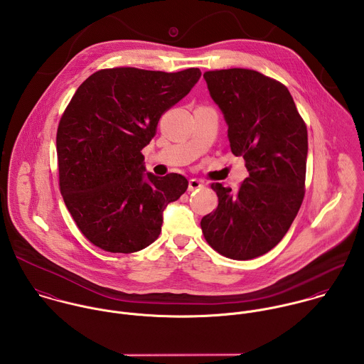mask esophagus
Here are the masks:
<instances>
[{"label": "esophagus", "instance_id": "34e87169", "mask_svg": "<svg viewBox=\"0 0 364 364\" xmlns=\"http://www.w3.org/2000/svg\"><path fill=\"white\" fill-rule=\"evenodd\" d=\"M200 188H203V183L199 179H191L189 181V191H196V189H200Z\"/></svg>", "mask_w": 364, "mask_h": 364}]
</instances>
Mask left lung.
I'll list each match as a JSON object with an SVG mask.
<instances>
[{"mask_svg":"<svg viewBox=\"0 0 364 364\" xmlns=\"http://www.w3.org/2000/svg\"><path fill=\"white\" fill-rule=\"evenodd\" d=\"M229 125L230 149L242 156L248 178L239 188L212 183L219 198L202 232L232 259H251L274 248L289 230L305 196L306 124L288 89L251 69L203 73Z\"/></svg>","mask_w":364,"mask_h":364,"instance_id":"obj_1","label":"left lung"}]
</instances>
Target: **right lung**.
I'll return each mask as SVG.
<instances>
[{
  "label": "right lung",
  "instance_id": "1",
  "mask_svg": "<svg viewBox=\"0 0 364 364\" xmlns=\"http://www.w3.org/2000/svg\"><path fill=\"white\" fill-rule=\"evenodd\" d=\"M136 68L89 76L65 109L56 132L59 188L82 235L110 252H135L161 233L162 212L188 189L179 173L144 179L142 148L161 116L200 77Z\"/></svg>",
  "mask_w": 364,
  "mask_h": 364
}]
</instances>
